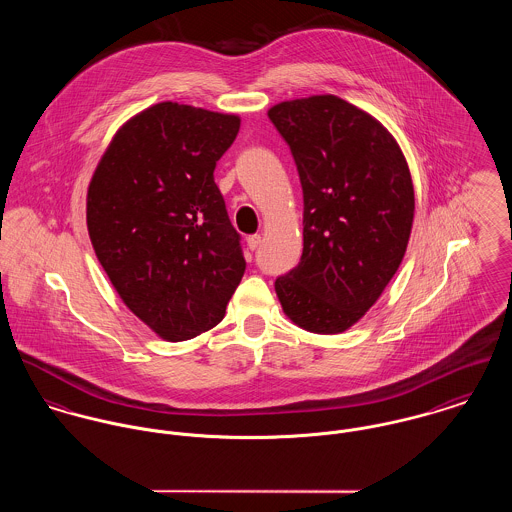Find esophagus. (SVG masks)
Masks as SVG:
<instances>
[{
	"instance_id": "obj_1",
	"label": "esophagus",
	"mask_w": 512,
	"mask_h": 512,
	"mask_svg": "<svg viewBox=\"0 0 512 512\" xmlns=\"http://www.w3.org/2000/svg\"><path fill=\"white\" fill-rule=\"evenodd\" d=\"M260 242H262V236H260V234H250V236L246 238V244H248L250 250H256V248L260 246Z\"/></svg>"
}]
</instances>
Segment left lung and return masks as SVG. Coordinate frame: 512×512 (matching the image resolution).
I'll return each mask as SVG.
<instances>
[{
	"instance_id": "left-lung-1",
	"label": "left lung",
	"mask_w": 512,
	"mask_h": 512,
	"mask_svg": "<svg viewBox=\"0 0 512 512\" xmlns=\"http://www.w3.org/2000/svg\"><path fill=\"white\" fill-rule=\"evenodd\" d=\"M268 117L303 187V254L276 279L279 303L309 332H344L405 256L415 217L407 160L377 119L336 95L281 101Z\"/></svg>"
}]
</instances>
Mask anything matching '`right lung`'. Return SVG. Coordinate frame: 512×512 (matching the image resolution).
Listing matches in <instances>:
<instances>
[{
	"label": "right lung",
	"mask_w": 512,
	"mask_h": 512,
	"mask_svg": "<svg viewBox=\"0 0 512 512\" xmlns=\"http://www.w3.org/2000/svg\"><path fill=\"white\" fill-rule=\"evenodd\" d=\"M236 115L174 101L129 119L88 187L93 250L123 303L170 342L219 325L244 276L240 234L215 184Z\"/></svg>",
	"instance_id": "1"
}]
</instances>
